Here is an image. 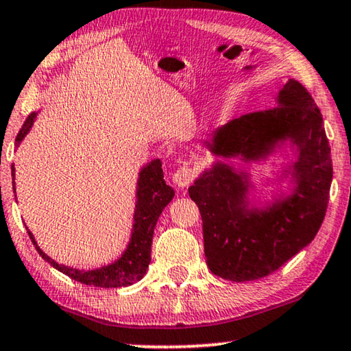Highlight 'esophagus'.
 <instances>
[{
	"instance_id": "obj_1",
	"label": "esophagus",
	"mask_w": 351,
	"mask_h": 351,
	"mask_svg": "<svg viewBox=\"0 0 351 351\" xmlns=\"http://www.w3.org/2000/svg\"><path fill=\"white\" fill-rule=\"evenodd\" d=\"M193 180H194V171L186 165L180 166V168L172 174V182L180 188L188 186Z\"/></svg>"
}]
</instances>
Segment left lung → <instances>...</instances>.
Segmentation results:
<instances>
[{"label":"left lung","mask_w":351,"mask_h":351,"mask_svg":"<svg viewBox=\"0 0 351 351\" xmlns=\"http://www.w3.org/2000/svg\"><path fill=\"white\" fill-rule=\"evenodd\" d=\"M298 150L295 193L265 210L247 208V177L217 163L188 188L202 217L207 265L234 282L265 278L315 239L325 218L332 180L331 149L323 117L306 88L289 80L278 106L230 121L206 143L213 154L258 160L278 141Z\"/></svg>","instance_id":"8db88e82"}]
</instances>
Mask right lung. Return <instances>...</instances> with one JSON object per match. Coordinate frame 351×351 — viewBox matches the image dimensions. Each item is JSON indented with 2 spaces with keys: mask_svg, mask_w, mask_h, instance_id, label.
Wrapping results in <instances>:
<instances>
[{
  "mask_svg": "<svg viewBox=\"0 0 351 351\" xmlns=\"http://www.w3.org/2000/svg\"><path fill=\"white\" fill-rule=\"evenodd\" d=\"M36 112H31L28 119L25 121L23 127L19 132L17 138H15V144H20L29 132L34 122ZM12 166V177L14 174ZM15 191V186H14ZM136 210H134V224L132 232V240L128 243V247L123 252V256L116 261L111 265L90 269V271H83V269L69 268L64 265H59L53 258L48 257L44 251L37 246L34 237L28 230V235L32 243H34L36 250L42 258L55 267L59 271L67 274L69 278L75 279V281L94 285V287H104V289H114V287H127L132 285L147 271L150 263V247H152V239H154V229L157 224L158 217L163 212V208L168 206L174 197V190L169 185H166L163 179V168H161V161L154 160L145 166V168L139 172L138 180V191H136Z\"/></svg>",
  "mask_w": 351,
  "mask_h": 351,
  "instance_id": "add662e5",
  "label": "right lung"
}]
</instances>
